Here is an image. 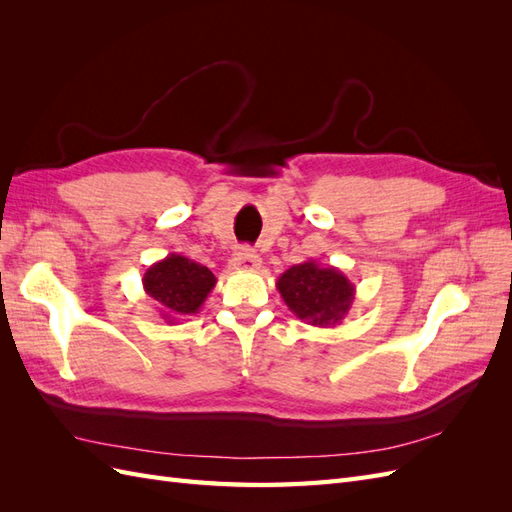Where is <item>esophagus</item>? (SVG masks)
<instances>
[{
	"instance_id": "1",
	"label": "esophagus",
	"mask_w": 512,
	"mask_h": 512,
	"mask_svg": "<svg viewBox=\"0 0 512 512\" xmlns=\"http://www.w3.org/2000/svg\"><path fill=\"white\" fill-rule=\"evenodd\" d=\"M230 267L237 271H256L260 269V258L250 250V247H241V250L232 256Z\"/></svg>"
}]
</instances>
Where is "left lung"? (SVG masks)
I'll return each mask as SVG.
<instances>
[{"label":"left lung","mask_w":512,"mask_h":512,"mask_svg":"<svg viewBox=\"0 0 512 512\" xmlns=\"http://www.w3.org/2000/svg\"><path fill=\"white\" fill-rule=\"evenodd\" d=\"M284 303L299 320L312 327H337L354 301V284L337 267H320L316 260L301 262L277 280Z\"/></svg>","instance_id":"obj_1"}]
</instances>
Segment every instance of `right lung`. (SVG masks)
Here are the masks:
<instances>
[{"instance_id": "add662e5", "label": "right lung", "mask_w": 512, "mask_h": 512, "mask_svg": "<svg viewBox=\"0 0 512 512\" xmlns=\"http://www.w3.org/2000/svg\"><path fill=\"white\" fill-rule=\"evenodd\" d=\"M215 282L218 280L207 267L181 254H168L153 262L143 275L145 292L156 301L160 316L170 324L198 314Z\"/></svg>"}]
</instances>
